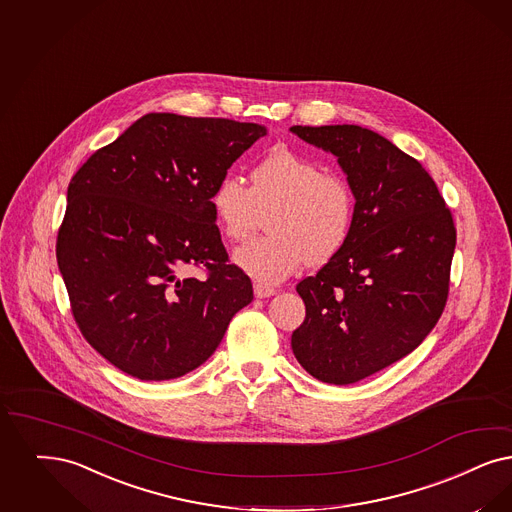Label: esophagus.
Wrapping results in <instances>:
<instances>
[{"label":"esophagus","mask_w":512,"mask_h":512,"mask_svg":"<svg viewBox=\"0 0 512 512\" xmlns=\"http://www.w3.org/2000/svg\"><path fill=\"white\" fill-rule=\"evenodd\" d=\"M253 291H255V297H257V299H266V297L276 295V289L266 286V284H255Z\"/></svg>","instance_id":"34e87169"}]
</instances>
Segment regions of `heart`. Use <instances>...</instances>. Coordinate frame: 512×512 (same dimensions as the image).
Listing matches in <instances>:
<instances>
[{"instance_id": "obj_1", "label": "heart", "mask_w": 512, "mask_h": 512, "mask_svg": "<svg viewBox=\"0 0 512 512\" xmlns=\"http://www.w3.org/2000/svg\"><path fill=\"white\" fill-rule=\"evenodd\" d=\"M211 209L232 242L251 238L270 213V236L234 251L251 278L278 284L301 266L329 263L348 242L356 198L341 175L287 148L266 154L249 171V186L226 175L211 192Z\"/></svg>"}]
</instances>
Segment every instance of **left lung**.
<instances>
[{
    "mask_svg": "<svg viewBox=\"0 0 512 512\" xmlns=\"http://www.w3.org/2000/svg\"><path fill=\"white\" fill-rule=\"evenodd\" d=\"M347 175L354 225L345 247L297 284L305 322L291 348L312 377L352 385L408 356L446 307L455 226L425 167L360 125H293Z\"/></svg>",
    "mask_w": 512,
    "mask_h": 512,
    "instance_id": "obj_1",
    "label": "left lung"
}]
</instances>
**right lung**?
<instances>
[{"instance_id":"right-lung-1","label":"right lung","mask_w":512,"mask_h":512,"mask_svg":"<svg viewBox=\"0 0 512 512\" xmlns=\"http://www.w3.org/2000/svg\"><path fill=\"white\" fill-rule=\"evenodd\" d=\"M265 135L259 123L152 112L72 177L57 263L83 337L123 373L183 377L253 301L249 276L228 265L211 192Z\"/></svg>"}]
</instances>
